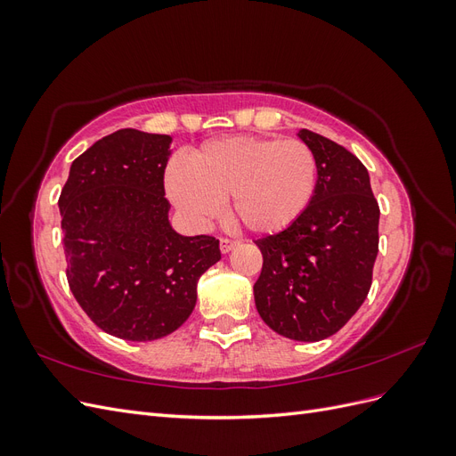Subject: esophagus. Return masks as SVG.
<instances>
[{
    "label": "esophagus",
    "mask_w": 456,
    "mask_h": 456,
    "mask_svg": "<svg viewBox=\"0 0 456 456\" xmlns=\"http://www.w3.org/2000/svg\"><path fill=\"white\" fill-rule=\"evenodd\" d=\"M238 245V241H233V240H220V253H230L232 249H233V247H236Z\"/></svg>",
    "instance_id": "esophagus-1"
}]
</instances>
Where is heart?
I'll list each match as a JSON object with an SVG mask.
<instances>
[{
	"label": "heart",
	"mask_w": 456,
	"mask_h": 456,
	"mask_svg": "<svg viewBox=\"0 0 456 456\" xmlns=\"http://www.w3.org/2000/svg\"><path fill=\"white\" fill-rule=\"evenodd\" d=\"M317 181L314 151L297 139L226 136L201 144L188 167L171 163L167 196L191 224L203 226L230 201V215L255 233H275L305 213Z\"/></svg>",
	"instance_id": "obj_1"
}]
</instances>
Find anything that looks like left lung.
<instances>
[{
	"mask_svg": "<svg viewBox=\"0 0 456 456\" xmlns=\"http://www.w3.org/2000/svg\"><path fill=\"white\" fill-rule=\"evenodd\" d=\"M315 156L314 196L283 232L256 240L262 272L255 305L275 333L317 342L360 310L379 253L380 209L365 165L308 129L297 133Z\"/></svg>",
	"mask_w": 456,
	"mask_h": 456,
	"instance_id": "obj_1",
	"label": "left lung"
}]
</instances>
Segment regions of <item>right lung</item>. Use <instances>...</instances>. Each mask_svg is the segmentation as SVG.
<instances>
[{
    "mask_svg": "<svg viewBox=\"0 0 456 456\" xmlns=\"http://www.w3.org/2000/svg\"><path fill=\"white\" fill-rule=\"evenodd\" d=\"M169 134L119 129L72 161L61 191L66 278L104 333L133 342L171 335L194 310L218 240L169 223L163 175Z\"/></svg>",
    "mask_w": 456,
    "mask_h": 456,
    "instance_id": "add662e5",
    "label": "right lung"
}]
</instances>
